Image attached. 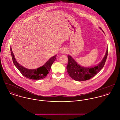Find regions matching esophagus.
<instances>
[{
  "mask_svg": "<svg viewBox=\"0 0 120 120\" xmlns=\"http://www.w3.org/2000/svg\"><path fill=\"white\" fill-rule=\"evenodd\" d=\"M60 52L62 53H67L68 52V50L65 48H63L61 49Z\"/></svg>",
  "mask_w": 120,
  "mask_h": 120,
  "instance_id": "34e87169",
  "label": "esophagus"
}]
</instances>
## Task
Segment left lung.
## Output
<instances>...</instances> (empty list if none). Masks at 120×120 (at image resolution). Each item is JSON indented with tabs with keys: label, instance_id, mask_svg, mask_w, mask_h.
<instances>
[{
	"label": "left lung",
	"instance_id": "obj_1",
	"mask_svg": "<svg viewBox=\"0 0 120 120\" xmlns=\"http://www.w3.org/2000/svg\"><path fill=\"white\" fill-rule=\"evenodd\" d=\"M100 29L102 30L101 28ZM108 53V48H107L105 55L102 61L98 66L91 68L81 67L71 56L68 55V63L67 67L68 74L72 79L78 81H83L90 79L103 68L107 58Z\"/></svg>",
	"mask_w": 120,
	"mask_h": 120
}]
</instances>
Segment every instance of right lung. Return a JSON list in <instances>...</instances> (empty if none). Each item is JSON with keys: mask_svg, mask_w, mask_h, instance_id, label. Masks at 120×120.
Segmentation results:
<instances>
[{"mask_svg": "<svg viewBox=\"0 0 120 120\" xmlns=\"http://www.w3.org/2000/svg\"><path fill=\"white\" fill-rule=\"evenodd\" d=\"M11 53L13 62L17 69L25 77L31 79H41L45 78L50 70L52 65L56 58V55L51 58L43 66L35 69H28L21 66L16 60L11 48Z\"/></svg>", "mask_w": 120, "mask_h": 120, "instance_id": "1", "label": "right lung"}]
</instances>
